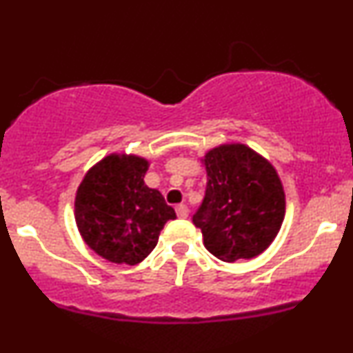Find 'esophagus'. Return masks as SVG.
Listing matches in <instances>:
<instances>
[{"mask_svg":"<svg viewBox=\"0 0 353 353\" xmlns=\"http://www.w3.org/2000/svg\"><path fill=\"white\" fill-rule=\"evenodd\" d=\"M176 214H177V217H179V219H185V217H188V216H189L188 205H185V204L176 205Z\"/></svg>","mask_w":353,"mask_h":353,"instance_id":"34e87169","label":"esophagus"}]
</instances>
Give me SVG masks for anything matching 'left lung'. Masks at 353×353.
I'll return each mask as SVG.
<instances>
[{"mask_svg": "<svg viewBox=\"0 0 353 353\" xmlns=\"http://www.w3.org/2000/svg\"><path fill=\"white\" fill-rule=\"evenodd\" d=\"M208 184L192 216L204 245L224 262L262 254L281 229L285 194L275 169L244 144L205 154Z\"/></svg>", "mask_w": 353, "mask_h": 353, "instance_id": "obj_1", "label": "left lung"}]
</instances>
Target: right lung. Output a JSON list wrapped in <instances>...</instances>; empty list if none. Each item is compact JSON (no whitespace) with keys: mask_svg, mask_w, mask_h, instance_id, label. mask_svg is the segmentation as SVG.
Segmentation results:
<instances>
[{"mask_svg":"<svg viewBox=\"0 0 353 353\" xmlns=\"http://www.w3.org/2000/svg\"><path fill=\"white\" fill-rule=\"evenodd\" d=\"M148 161L111 156L84 176L76 194V224L84 242L114 264L136 265L156 247L169 219L163 194L144 184Z\"/></svg>","mask_w":353,"mask_h":353,"instance_id":"add662e5","label":"right lung"}]
</instances>
